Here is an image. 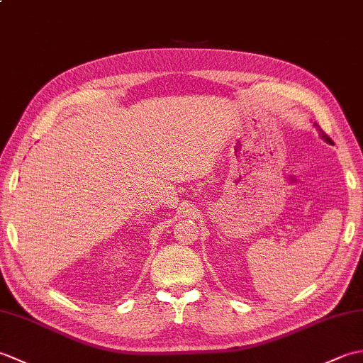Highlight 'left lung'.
I'll return each mask as SVG.
<instances>
[{
	"instance_id": "left-lung-1",
	"label": "left lung",
	"mask_w": 363,
	"mask_h": 363,
	"mask_svg": "<svg viewBox=\"0 0 363 363\" xmlns=\"http://www.w3.org/2000/svg\"><path fill=\"white\" fill-rule=\"evenodd\" d=\"M321 137H323V138H325V140H326V142H330V138H329V137H328V135H326L325 133H323V130H321Z\"/></svg>"
}]
</instances>
